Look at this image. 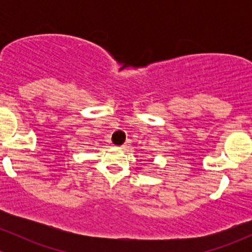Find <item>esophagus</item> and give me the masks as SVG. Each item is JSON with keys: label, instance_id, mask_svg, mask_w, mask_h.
I'll return each instance as SVG.
<instances>
[{"label": "esophagus", "instance_id": "obj_1", "mask_svg": "<svg viewBox=\"0 0 252 252\" xmlns=\"http://www.w3.org/2000/svg\"><path fill=\"white\" fill-rule=\"evenodd\" d=\"M126 147H128V144H126H126H123V145H122V146H121V149H126Z\"/></svg>", "mask_w": 252, "mask_h": 252}]
</instances>
